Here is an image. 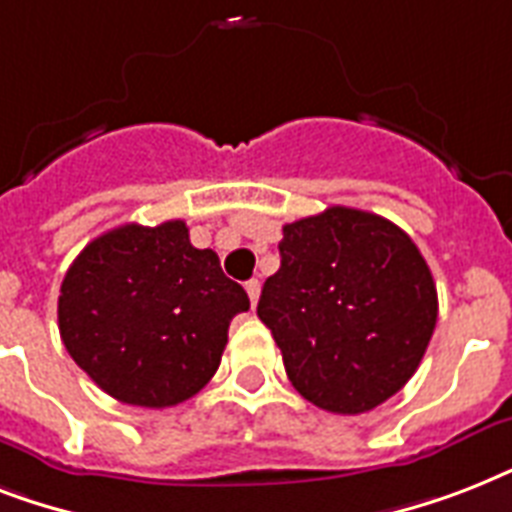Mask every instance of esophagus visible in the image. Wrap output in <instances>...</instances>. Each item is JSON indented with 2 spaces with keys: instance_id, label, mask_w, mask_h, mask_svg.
Segmentation results:
<instances>
[{
  "instance_id": "esophagus-1",
  "label": "esophagus",
  "mask_w": 512,
  "mask_h": 512,
  "mask_svg": "<svg viewBox=\"0 0 512 512\" xmlns=\"http://www.w3.org/2000/svg\"><path fill=\"white\" fill-rule=\"evenodd\" d=\"M247 295H249V303H252V308H255L257 300H260V281L257 279L247 281Z\"/></svg>"
}]
</instances>
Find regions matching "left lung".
<instances>
[{
    "label": "left lung",
    "instance_id": "1",
    "mask_svg": "<svg viewBox=\"0 0 512 512\" xmlns=\"http://www.w3.org/2000/svg\"><path fill=\"white\" fill-rule=\"evenodd\" d=\"M279 252L257 316L297 393L335 414H364L396 396L438 319L417 244L385 217L329 207L284 225Z\"/></svg>",
    "mask_w": 512,
    "mask_h": 512
}]
</instances>
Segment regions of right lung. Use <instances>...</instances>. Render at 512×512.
I'll use <instances>...</instances> for the list:
<instances>
[{"label": "right lung", "instance_id": "right-lung-1", "mask_svg": "<svg viewBox=\"0 0 512 512\" xmlns=\"http://www.w3.org/2000/svg\"><path fill=\"white\" fill-rule=\"evenodd\" d=\"M241 284L183 220L119 225L79 252L60 284V340L92 382L146 409L183 404L217 372Z\"/></svg>", "mask_w": 512, "mask_h": 512}]
</instances>
